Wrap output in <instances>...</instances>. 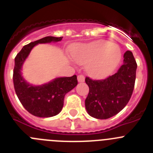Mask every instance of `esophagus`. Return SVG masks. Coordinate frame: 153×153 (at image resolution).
Segmentation results:
<instances>
[{
    "mask_svg": "<svg viewBox=\"0 0 153 153\" xmlns=\"http://www.w3.org/2000/svg\"><path fill=\"white\" fill-rule=\"evenodd\" d=\"M77 79H78V82H83V81H84V79H85L84 76H83V75H78Z\"/></svg>",
    "mask_w": 153,
    "mask_h": 153,
    "instance_id": "34e87169",
    "label": "esophagus"
}]
</instances>
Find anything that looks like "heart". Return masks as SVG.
I'll use <instances>...</instances> for the list:
<instances>
[{"label": "heart", "instance_id": "b5f03b06", "mask_svg": "<svg viewBox=\"0 0 153 153\" xmlns=\"http://www.w3.org/2000/svg\"><path fill=\"white\" fill-rule=\"evenodd\" d=\"M71 54L77 63H88L87 71L92 76L97 78L110 75L122 57V52L117 44L104 40L79 44L72 50Z\"/></svg>", "mask_w": 153, "mask_h": 153}]
</instances>
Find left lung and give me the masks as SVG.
Masks as SVG:
<instances>
[{"mask_svg": "<svg viewBox=\"0 0 153 153\" xmlns=\"http://www.w3.org/2000/svg\"><path fill=\"white\" fill-rule=\"evenodd\" d=\"M123 64L115 74L104 79L86 77L89 93L85 100L86 111L96 119L106 120L120 113L133 92L137 64L132 53H124Z\"/></svg>", "mask_w": 153, "mask_h": 153, "instance_id": "obj_1", "label": "left lung"}]
</instances>
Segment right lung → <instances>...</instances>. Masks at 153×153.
Masks as SVG:
<instances>
[{
	"label": "right lung",
	"mask_w": 153,
	"mask_h": 153,
	"mask_svg": "<svg viewBox=\"0 0 153 153\" xmlns=\"http://www.w3.org/2000/svg\"><path fill=\"white\" fill-rule=\"evenodd\" d=\"M63 36H45L24 46L14 59L13 81L16 94L19 100L30 114L38 117H54L63 106L65 95L77 85L76 76L70 77L56 78L50 83L41 86L28 83L21 74L23 63L33 47L38 44H47L60 41Z\"/></svg>",
	"instance_id": "1"
}]
</instances>
